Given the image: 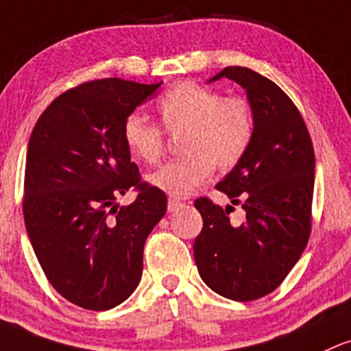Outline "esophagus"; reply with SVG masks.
<instances>
[{
	"label": "esophagus",
	"mask_w": 351,
	"mask_h": 351,
	"mask_svg": "<svg viewBox=\"0 0 351 351\" xmlns=\"http://www.w3.org/2000/svg\"><path fill=\"white\" fill-rule=\"evenodd\" d=\"M180 206H182V202H180V199H176V198H169L168 199V211L178 210Z\"/></svg>",
	"instance_id": "34e87169"
}]
</instances>
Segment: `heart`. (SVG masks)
<instances>
[{
    "mask_svg": "<svg viewBox=\"0 0 351 351\" xmlns=\"http://www.w3.org/2000/svg\"><path fill=\"white\" fill-rule=\"evenodd\" d=\"M156 111L165 132L182 133L178 149L183 156L152 173L148 182L176 198L205 183L215 165L221 171L237 167L255 134L253 110L245 98H223L218 91L193 82L169 88L158 99ZM123 141L128 152L146 165H155L163 156V133L140 114L125 118Z\"/></svg>",
    "mask_w": 351,
    "mask_h": 351,
    "instance_id": "b5f03b06",
    "label": "heart"
}]
</instances>
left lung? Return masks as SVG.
Masks as SVG:
<instances>
[{
	"label": "left lung",
	"instance_id": "1",
	"mask_svg": "<svg viewBox=\"0 0 351 351\" xmlns=\"http://www.w3.org/2000/svg\"><path fill=\"white\" fill-rule=\"evenodd\" d=\"M233 80L246 91L255 134L243 160L217 184L246 217L230 221L228 208L198 198L203 228L193 252L202 280L234 302L271 293L308 243L315 153L306 125L288 95L271 80L241 66L210 78Z\"/></svg>",
	"mask_w": 351,
	"mask_h": 351
}]
</instances>
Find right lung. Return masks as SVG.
<instances>
[{"label": "right lung", "mask_w": 351, "mask_h": 351, "mask_svg": "<svg viewBox=\"0 0 351 351\" xmlns=\"http://www.w3.org/2000/svg\"><path fill=\"white\" fill-rule=\"evenodd\" d=\"M161 83L80 84L46 108L29 138L26 232L53 288L86 310H110L136 290L145 241L167 213V195L141 183L123 141L125 118ZM133 186L137 199L118 208Z\"/></svg>", "instance_id": "1"}]
</instances>
